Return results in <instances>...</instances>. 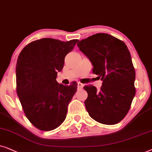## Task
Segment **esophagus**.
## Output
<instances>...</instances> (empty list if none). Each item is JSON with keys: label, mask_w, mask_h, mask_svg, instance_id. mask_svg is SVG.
<instances>
[{"label": "esophagus", "mask_w": 152, "mask_h": 152, "mask_svg": "<svg viewBox=\"0 0 152 152\" xmlns=\"http://www.w3.org/2000/svg\"><path fill=\"white\" fill-rule=\"evenodd\" d=\"M83 87V84H82L81 83L78 82V89H82Z\"/></svg>", "instance_id": "34e87169"}]
</instances>
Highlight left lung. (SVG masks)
Segmentation results:
<instances>
[{
	"instance_id": "1",
	"label": "left lung",
	"mask_w": 152,
	"mask_h": 152,
	"mask_svg": "<svg viewBox=\"0 0 152 152\" xmlns=\"http://www.w3.org/2000/svg\"><path fill=\"white\" fill-rule=\"evenodd\" d=\"M77 46L92 62L93 74L103 81L99 90L92 85L84 86L89 115L101 124H117L128 113L135 94V72L128 48L106 33L78 40Z\"/></svg>"
}]
</instances>
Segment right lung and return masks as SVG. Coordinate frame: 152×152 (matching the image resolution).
<instances>
[{"instance_id": "add662e5", "label": "right lung", "mask_w": 152, "mask_h": 152, "mask_svg": "<svg viewBox=\"0 0 152 152\" xmlns=\"http://www.w3.org/2000/svg\"><path fill=\"white\" fill-rule=\"evenodd\" d=\"M77 42L43 38L26 45L18 57V96L26 117L39 130H53L65 120L77 84L64 86L56 78L63 69L64 58Z\"/></svg>"}]
</instances>
